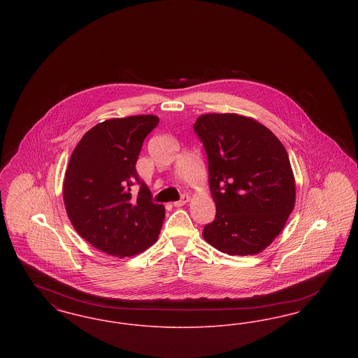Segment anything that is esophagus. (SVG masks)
Listing matches in <instances>:
<instances>
[{
    "label": "esophagus",
    "mask_w": 358,
    "mask_h": 358,
    "mask_svg": "<svg viewBox=\"0 0 358 358\" xmlns=\"http://www.w3.org/2000/svg\"><path fill=\"white\" fill-rule=\"evenodd\" d=\"M189 199H190V197H189L187 194H182V196H181V199H180L178 201H174L173 205H174L176 208H180V206L187 204V201H189Z\"/></svg>",
    "instance_id": "obj_1"
}]
</instances>
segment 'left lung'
Segmentation results:
<instances>
[{"instance_id":"left-lung-1","label":"left lung","mask_w":358,"mask_h":358,"mask_svg":"<svg viewBox=\"0 0 358 358\" xmlns=\"http://www.w3.org/2000/svg\"><path fill=\"white\" fill-rule=\"evenodd\" d=\"M193 129L204 145L216 217L205 240L228 255L268 247L295 205L289 154L271 130L238 114H206Z\"/></svg>"}]
</instances>
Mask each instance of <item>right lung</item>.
<instances>
[{
    "mask_svg": "<svg viewBox=\"0 0 358 358\" xmlns=\"http://www.w3.org/2000/svg\"><path fill=\"white\" fill-rule=\"evenodd\" d=\"M155 115L114 118L85 133L69 158L63 197L76 232L108 255L143 252L158 238L165 206L155 204L136 164ZM138 183L137 199L131 187Z\"/></svg>",
    "mask_w": 358,
    "mask_h": 358,
    "instance_id": "1",
    "label": "right lung"
}]
</instances>
